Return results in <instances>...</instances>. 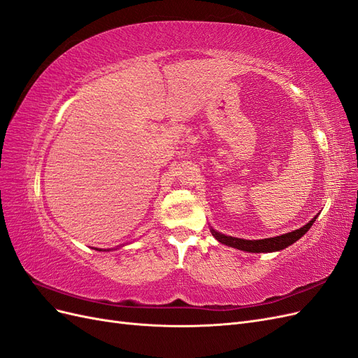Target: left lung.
I'll return each mask as SVG.
<instances>
[{
	"mask_svg": "<svg viewBox=\"0 0 358 358\" xmlns=\"http://www.w3.org/2000/svg\"><path fill=\"white\" fill-rule=\"evenodd\" d=\"M315 220H317V216L315 218H312L306 225H303L299 230H294V231L287 233V234H280L276 237H268V239H259V241H246V239H239V237L225 236L220 231H215L213 229H210V231H212V236L220 243H224L227 246H231L236 249H241V251L275 252V251H280V249H284L294 242H297L301 236H305L308 233V230L310 229L312 224L315 222Z\"/></svg>",
	"mask_w": 358,
	"mask_h": 358,
	"instance_id": "1",
	"label": "left lung"
}]
</instances>
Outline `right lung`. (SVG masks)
Wrapping results in <instances>:
<instances>
[{
    "instance_id": "right-lung-1",
    "label": "right lung",
    "mask_w": 358,
    "mask_h": 358,
    "mask_svg": "<svg viewBox=\"0 0 358 358\" xmlns=\"http://www.w3.org/2000/svg\"><path fill=\"white\" fill-rule=\"evenodd\" d=\"M96 251H101V249H96ZM104 251H106V249H104Z\"/></svg>"
}]
</instances>
